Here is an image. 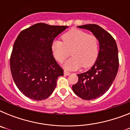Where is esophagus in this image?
<instances>
[{
  "label": "esophagus",
  "mask_w": 130,
  "mask_h": 130,
  "mask_svg": "<svg viewBox=\"0 0 130 130\" xmlns=\"http://www.w3.org/2000/svg\"><path fill=\"white\" fill-rule=\"evenodd\" d=\"M64 74L65 75H70V72H67V71H64Z\"/></svg>",
  "instance_id": "1"
}]
</instances>
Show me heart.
I'll return each instance as SVG.
<instances>
[{"label": "heart", "instance_id": "obj_1", "mask_svg": "<svg viewBox=\"0 0 130 130\" xmlns=\"http://www.w3.org/2000/svg\"><path fill=\"white\" fill-rule=\"evenodd\" d=\"M62 38L63 42L55 40L53 42L51 50L59 62L67 58L71 51L72 57L64 63V68L75 70L81 66L87 68L94 64L99 54V41L96 36L81 30L72 29Z\"/></svg>", "mask_w": 130, "mask_h": 130}]
</instances>
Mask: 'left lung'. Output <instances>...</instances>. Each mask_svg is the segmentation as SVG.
<instances>
[{
  "mask_svg": "<svg viewBox=\"0 0 130 130\" xmlns=\"http://www.w3.org/2000/svg\"><path fill=\"white\" fill-rule=\"evenodd\" d=\"M77 27L90 30L98 39L100 51L94 64L87 72L77 74L78 81L72 86L73 92L86 100L104 95L112 85L119 70L117 43L112 36L95 24Z\"/></svg>",
  "mask_w": 130,
  "mask_h": 130,
  "instance_id": "obj_1",
  "label": "left lung"
}]
</instances>
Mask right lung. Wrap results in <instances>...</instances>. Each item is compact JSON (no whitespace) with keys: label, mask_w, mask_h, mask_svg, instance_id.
I'll return each mask as SVG.
<instances>
[{"label":"right lung","mask_w":130,"mask_h":130,"mask_svg":"<svg viewBox=\"0 0 130 130\" xmlns=\"http://www.w3.org/2000/svg\"><path fill=\"white\" fill-rule=\"evenodd\" d=\"M68 26L35 24L19 33L10 57V70L21 92L34 100L51 96L58 77L64 75L53 55L51 45Z\"/></svg>","instance_id":"add662e5"}]
</instances>
